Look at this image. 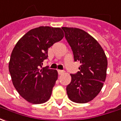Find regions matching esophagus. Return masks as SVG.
<instances>
[{
	"instance_id": "1",
	"label": "esophagus",
	"mask_w": 121,
	"mask_h": 121,
	"mask_svg": "<svg viewBox=\"0 0 121 121\" xmlns=\"http://www.w3.org/2000/svg\"><path fill=\"white\" fill-rule=\"evenodd\" d=\"M57 72H58V73H59L60 75L62 74V73L64 72V70H61V69H58V70H57Z\"/></svg>"
}]
</instances>
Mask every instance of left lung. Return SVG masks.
<instances>
[{"mask_svg": "<svg viewBox=\"0 0 121 121\" xmlns=\"http://www.w3.org/2000/svg\"><path fill=\"white\" fill-rule=\"evenodd\" d=\"M73 52L74 61H79L80 71L70 74L71 82L66 87L68 98L76 103L93 100L106 80L107 58L103 49L93 37L78 28L61 27Z\"/></svg>", "mask_w": 121, "mask_h": 121, "instance_id": "left-lung-1", "label": "left lung"}]
</instances>
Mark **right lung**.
Returning a JSON list of instances; mask_svg holds the SVG:
<instances>
[{
	"mask_svg": "<svg viewBox=\"0 0 121 121\" xmlns=\"http://www.w3.org/2000/svg\"><path fill=\"white\" fill-rule=\"evenodd\" d=\"M64 36L60 28L42 26L27 32L15 45L9 69L15 89L27 102L42 104L51 97L57 72L49 66L41 68L48 48Z\"/></svg>",
	"mask_w": 121,
	"mask_h": 121,
	"instance_id": "right-lung-1",
	"label": "right lung"
}]
</instances>
